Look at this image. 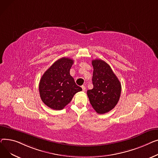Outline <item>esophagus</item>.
<instances>
[{
	"label": "esophagus",
	"mask_w": 158,
	"mask_h": 158,
	"mask_svg": "<svg viewBox=\"0 0 158 158\" xmlns=\"http://www.w3.org/2000/svg\"><path fill=\"white\" fill-rule=\"evenodd\" d=\"M81 88H82V91H83V92H85V91L86 89H85V87L84 85H82V86H81Z\"/></svg>",
	"instance_id": "esophagus-1"
}]
</instances>
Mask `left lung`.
I'll list each match as a JSON object with an SVG mask.
<instances>
[{"label":"left lung","instance_id":"1","mask_svg":"<svg viewBox=\"0 0 158 158\" xmlns=\"http://www.w3.org/2000/svg\"><path fill=\"white\" fill-rule=\"evenodd\" d=\"M94 68L93 89L87 94L96 112L104 114L112 110L117 104L121 93V84L109 65L103 60L92 61Z\"/></svg>","mask_w":158,"mask_h":158}]
</instances>
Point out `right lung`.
<instances>
[{
    "instance_id": "add662e5",
    "label": "right lung",
    "mask_w": 158,
    "mask_h": 158,
    "mask_svg": "<svg viewBox=\"0 0 158 158\" xmlns=\"http://www.w3.org/2000/svg\"><path fill=\"white\" fill-rule=\"evenodd\" d=\"M73 60L62 57L55 61L42 76L39 90L41 100L49 108L60 110L69 104L82 89L70 75Z\"/></svg>"
}]
</instances>
